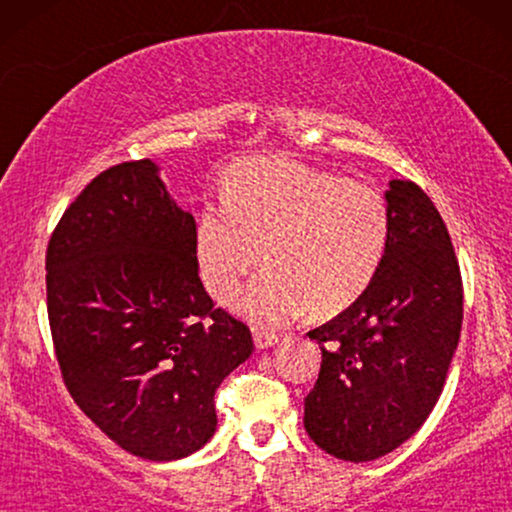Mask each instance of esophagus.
Wrapping results in <instances>:
<instances>
[{"instance_id": "34e87169", "label": "esophagus", "mask_w": 512, "mask_h": 512, "mask_svg": "<svg viewBox=\"0 0 512 512\" xmlns=\"http://www.w3.org/2000/svg\"><path fill=\"white\" fill-rule=\"evenodd\" d=\"M277 340H279V335L275 331H261V328L254 331V342H256L258 349H268V347L275 345Z\"/></svg>"}]
</instances>
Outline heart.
Listing matches in <instances>:
<instances>
[{
  "instance_id": "b5f03b06",
  "label": "heart",
  "mask_w": 512,
  "mask_h": 512,
  "mask_svg": "<svg viewBox=\"0 0 512 512\" xmlns=\"http://www.w3.org/2000/svg\"><path fill=\"white\" fill-rule=\"evenodd\" d=\"M389 244L377 188L289 158H256L228 174L223 202L195 221V265L209 296L233 303L258 261L268 270L240 312L261 326L338 314L375 282Z\"/></svg>"
}]
</instances>
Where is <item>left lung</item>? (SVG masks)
I'll list each match as a JSON object with an SVG mask.
<instances>
[{
	"label": "left lung",
	"mask_w": 512,
	"mask_h": 512,
	"mask_svg": "<svg viewBox=\"0 0 512 512\" xmlns=\"http://www.w3.org/2000/svg\"><path fill=\"white\" fill-rule=\"evenodd\" d=\"M389 244L370 289L307 335L321 345L305 431L333 457L380 459L431 415L464 319L454 247L429 195L391 179Z\"/></svg>",
	"instance_id": "8db88e82"
}]
</instances>
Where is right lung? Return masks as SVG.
I'll return each instance as SVG.
<instances>
[{"label":"right lung","mask_w":512,"mask_h":512,"mask_svg":"<svg viewBox=\"0 0 512 512\" xmlns=\"http://www.w3.org/2000/svg\"><path fill=\"white\" fill-rule=\"evenodd\" d=\"M195 219L153 160L109 167L67 207L46 249L62 380L125 452L172 461L216 431L214 394L254 352L195 265Z\"/></svg>","instance_id":"right-lung-1"}]
</instances>
